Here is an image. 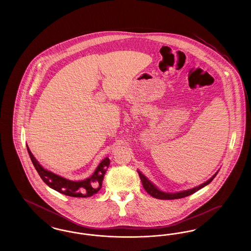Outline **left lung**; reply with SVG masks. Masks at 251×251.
Wrapping results in <instances>:
<instances>
[{"mask_svg": "<svg viewBox=\"0 0 251 251\" xmlns=\"http://www.w3.org/2000/svg\"><path fill=\"white\" fill-rule=\"evenodd\" d=\"M138 174H139V177H140L141 181H142L144 189L148 192L151 196H152L153 198L159 199V200H177V199H181V198H185L187 196H190L192 194L196 193L198 190L201 189L204 186H206L207 184H209L213 179H215L217 172L215 173V175L211 179H208L207 181H205L202 184H201V185H199V186H197V187H195L193 189L178 192V193H165V192L160 191L159 189L156 188L155 186L149 179L144 176L141 172L138 171Z\"/></svg>", "mask_w": 251, "mask_h": 251, "instance_id": "1", "label": "left lung"}]
</instances>
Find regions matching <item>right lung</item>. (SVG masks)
Listing matches in <instances>:
<instances>
[{"mask_svg":"<svg viewBox=\"0 0 251 251\" xmlns=\"http://www.w3.org/2000/svg\"><path fill=\"white\" fill-rule=\"evenodd\" d=\"M27 151L34 167L42 180L50 188L59 192L61 194L73 198H88L97 194L101 188L104 174L110 165L109 158H105L96 168L95 172L90 178L81 181H73L62 178L58 175L43 168L36 161V158L33 156L28 146Z\"/></svg>","mask_w":251,"mask_h":251,"instance_id":"obj_1","label":"right lung"}]
</instances>
